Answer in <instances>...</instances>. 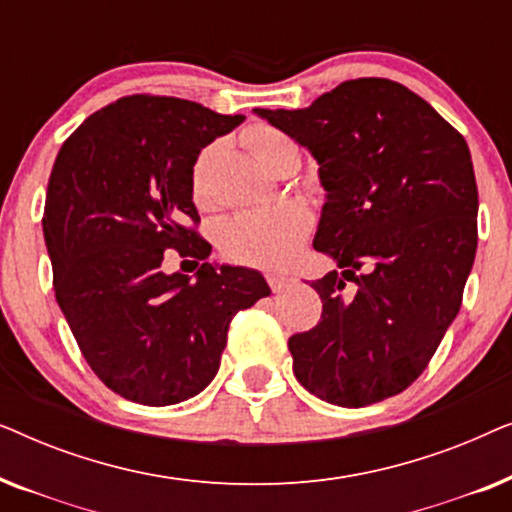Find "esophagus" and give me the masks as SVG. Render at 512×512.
Wrapping results in <instances>:
<instances>
[{"label":"esophagus","instance_id":"obj_1","mask_svg":"<svg viewBox=\"0 0 512 512\" xmlns=\"http://www.w3.org/2000/svg\"><path fill=\"white\" fill-rule=\"evenodd\" d=\"M268 282H270V289L275 291V293H284L286 289H289L291 286V277H284V275H270L268 277Z\"/></svg>","mask_w":512,"mask_h":512}]
</instances>
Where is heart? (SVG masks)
Wrapping results in <instances>:
<instances>
[{"label": "heart", "mask_w": 512, "mask_h": 512, "mask_svg": "<svg viewBox=\"0 0 512 512\" xmlns=\"http://www.w3.org/2000/svg\"><path fill=\"white\" fill-rule=\"evenodd\" d=\"M293 144L289 137L272 128H256L249 135V146L263 167L270 163L277 149ZM214 156V149L200 151L193 165L191 186L193 198L198 205H207V167ZM310 230V216L303 207L293 202H277V205L256 209V212H242L230 219L221 230V251L230 261L265 265V268H279L296 254L300 242Z\"/></svg>", "instance_id": "1"}]
</instances>
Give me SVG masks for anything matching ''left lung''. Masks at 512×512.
<instances>
[{
	"label": "left lung",
	"instance_id": "obj_1",
	"mask_svg": "<svg viewBox=\"0 0 512 512\" xmlns=\"http://www.w3.org/2000/svg\"><path fill=\"white\" fill-rule=\"evenodd\" d=\"M254 114L317 160L326 198L312 247L338 265L312 284L319 324L289 338L293 373L340 408L401 394L459 314L475 261L466 139L389 79L345 81L305 109Z\"/></svg>",
	"mask_w": 512,
	"mask_h": 512
}]
</instances>
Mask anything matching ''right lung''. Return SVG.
I'll return each instance as SVG.
<instances>
[{
  "mask_svg": "<svg viewBox=\"0 0 512 512\" xmlns=\"http://www.w3.org/2000/svg\"><path fill=\"white\" fill-rule=\"evenodd\" d=\"M244 116L177 97L132 95L62 144L48 179L44 240L62 314L93 373L118 396L174 405L219 373L228 326L270 296L258 270L207 263L191 174L200 151ZM205 260L167 276L162 254Z\"/></svg>",
  "mask_w": 512,
  "mask_h": 512,
  "instance_id": "1",
  "label": "right lung"
}]
</instances>
